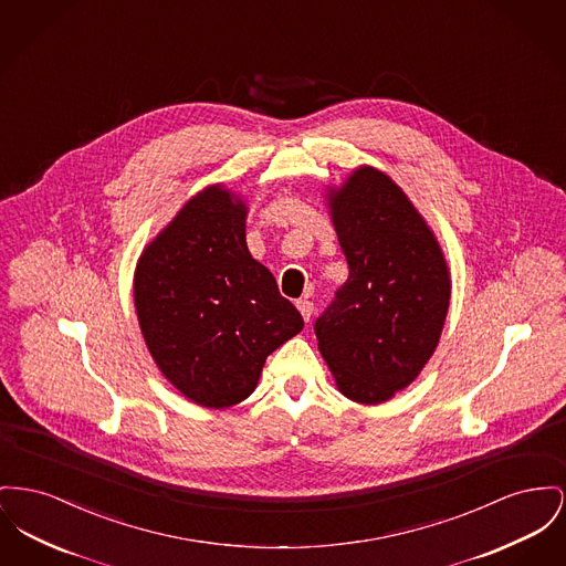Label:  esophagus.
<instances>
[{"label": "esophagus", "mask_w": 566, "mask_h": 566, "mask_svg": "<svg viewBox=\"0 0 566 566\" xmlns=\"http://www.w3.org/2000/svg\"><path fill=\"white\" fill-rule=\"evenodd\" d=\"M297 310L301 312V316H303V321L307 323L310 318H312V312H314V303L310 300H300L297 301Z\"/></svg>", "instance_id": "34e87169"}]
</instances>
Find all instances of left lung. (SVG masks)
<instances>
[{"instance_id": "1", "label": "left lung", "mask_w": 566, "mask_h": 566, "mask_svg": "<svg viewBox=\"0 0 566 566\" xmlns=\"http://www.w3.org/2000/svg\"><path fill=\"white\" fill-rule=\"evenodd\" d=\"M348 280L314 333L337 389L380 403L408 387L438 346L451 280L430 227L398 184L357 168L329 192Z\"/></svg>"}]
</instances>
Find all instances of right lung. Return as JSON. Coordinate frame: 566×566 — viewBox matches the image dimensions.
I'll use <instances>...</instances> for the list:
<instances>
[{
  "label": "right lung",
  "mask_w": 566,
  "mask_h": 566,
  "mask_svg": "<svg viewBox=\"0 0 566 566\" xmlns=\"http://www.w3.org/2000/svg\"><path fill=\"white\" fill-rule=\"evenodd\" d=\"M245 202L209 186L140 254L134 305L168 382L207 408L248 398L265 359L303 329L245 243Z\"/></svg>",
  "instance_id": "right-lung-1"
}]
</instances>
